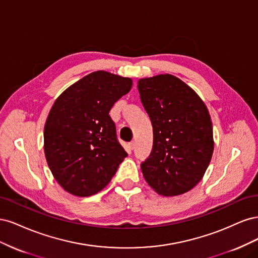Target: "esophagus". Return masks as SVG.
Instances as JSON below:
<instances>
[{
    "instance_id": "1",
    "label": "esophagus",
    "mask_w": 258,
    "mask_h": 258,
    "mask_svg": "<svg viewBox=\"0 0 258 258\" xmlns=\"http://www.w3.org/2000/svg\"><path fill=\"white\" fill-rule=\"evenodd\" d=\"M128 147L130 148L131 151H134V150H135V143H134V142H130V143L128 144Z\"/></svg>"
}]
</instances>
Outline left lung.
I'll return each mask as SVG.
<instances>
[{
	"instance_id": "left-lung-1",
	"label": "left lung",
	"mask_w": 258,
	"mask_h": 258,
	"mask_svg": "<svg viewBox=\"0 0 258 258\" xmlns=\"http://www.w3.org/2000/svg\"><path fill=\"white\" fill-rule=\"evenodd\" d=\"M153 126V148L141 163L143 176L163 196L190 190L205 175L214 150L208 108L189 86L165 74L138 83Z\"/></svg>"
}]
</instances>
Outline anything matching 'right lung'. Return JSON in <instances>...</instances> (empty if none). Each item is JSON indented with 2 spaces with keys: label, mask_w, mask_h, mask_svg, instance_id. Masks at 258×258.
Returning a JSON list of instances; mask_svg holds the SVG:
<instances>
[{
  "label": "right lung",
  "mask_w": 258,
  "mask_h": 258,
  "mask_svg": "<svg viewBox=\"0 0 258 258\" xmlns=\"http://www.w3.org/2000/svg\"><path fill=\"white\" fill-rule=\"evenodd\" d=\"M128 77L97 71L61 93L44 128L48 167L64 190L92 196L110 183L127 153L108 115L131 89Z\"/></svg>",
  "instance_id": "obj_1"
}]
</instances>
